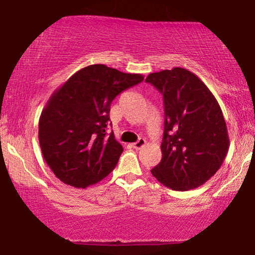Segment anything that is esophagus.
I'll list each match as a JSON object with an SVG mask.
<instances>
[{"mask_svg": "<svg viewBox=\"0 0 255 255\" xmlns=\"http://www.w3.org/2000/svg\"><path fill=\"white\" fill-rule=\"evenodd\" d=\"M144 144H146V140H144L143 137H140L136 141V142H134L133 144H131V146H133L135 149H140V148H142Z\"/></svg>", "mask_w": 255, "mask_h": 255, "instance_id": "34e87169", "label": "esophagus"}]
</instances>
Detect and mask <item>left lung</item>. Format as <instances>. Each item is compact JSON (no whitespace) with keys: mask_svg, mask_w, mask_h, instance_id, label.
I'll list each match as a JSON object with an SVG mask.
<instances>
[{"mask_svg":"<svg viewBox=\"0 0 255 255\" xmlns=\"http://www.w3.org/2000/svg\"><path fill=\"white\" fill-rule=\"evenodd\" d=\"M149 82L163 95L162 159L150 170L173 191H189L207 182L230 148L227 126L213 93L185 68L151 73Z\"/></svg>","mask_w":255,"mask_h":255,"instance_id":"8db88e82","label":"left lung"}]
</instances>
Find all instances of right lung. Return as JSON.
Masks as SVG:
<instances>
[{
    "instance_id": "obj_1",
    "label": "right lung",
    "mask_w": 255,
    "mask_h": 255,
    "mask_svg": "<svg viewBox=\"0 0 255 255\" xmlns=\"http://www.w3.org/2000/svg\"><path fill=\"white\" fill-rule=\"evenodd\" d=\"M142 80L141 74L92 64L77 70L51 94L38 120V141L57 179L86 188L115 168L124 148L114 133L106 135L111 104L122 90Z\"/></svg>"
}]
</instances>
